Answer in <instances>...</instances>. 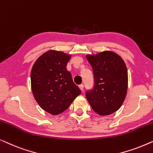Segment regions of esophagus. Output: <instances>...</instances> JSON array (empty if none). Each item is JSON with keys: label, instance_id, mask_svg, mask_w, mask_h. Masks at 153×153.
I'll use <instances>...</instances> for the list:
<instances>
[{"label": "esophagus", "instance_id": "obj_1", "mask_svg": "<svg viewBox=\"0 0 153 153\" xmlns=\"http://www.w3.org/2000/svg\"><path fill=\"white\" fill-rule=\"evenodd\" d=\"M79 89H80V90L82 91H83V89H84V85H79Z\"/></svg>", "mask_w": 153, "mask_h": 153}]
</instances>
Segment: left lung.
Wrapping results in <instances>:
<instances>
[{
  "mask_svg": "<svg viewBox=\"0 0 153 153\" xmlns=\"http://www.w3.org/2000/svg\"><path fill=\"white\" fill-rule=\"evenodd\" d=\"M94 76V88L86 93L92 109L98 115L114 113L126 97L128 74L122 57L110 51L87 55Z\"/></svg>",
  "mask_w": 153,
  "mask_h": 153,
  "instance_id": "obj_1",
  "label": "left lung"
}]
</instances>
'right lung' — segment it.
<instances>
[{
  "instance_id": "add662e5",
  "label": "right lung",
  "mask_w": 153,
  "mask_h": 153,
  "mask_svg": "<svg viewBox=\"0 0 153 153\" xmlns=\"http://www.w3.org/2000/svg\"><path fill=\"white\" fill-rule=\"evenodd\" d=\"M71 55L50 50L36 60L31 71V89L39 105L52 115L65 111L80 89L66 68Z\"/></svg>"
}]
</instances>
